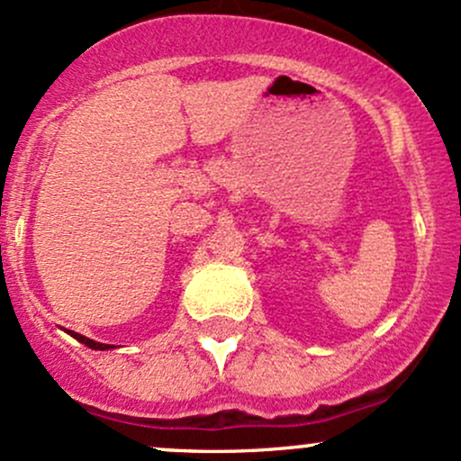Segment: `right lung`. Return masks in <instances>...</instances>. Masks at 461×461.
<instances>
[{"label": "right lung", "instance_id": "add662e5", "mask_svg": "<svg viewBox=\"0 0 461 461\" xmlns=\"http://www.w3.org/2000/svg\"><path fill=\"white\" fill-rule=\"evenodd\" d=\"M67 333H71V336L76 338V340L82 342V345H86L88 348H95V351H105V348H114V345H104V342H95V340H91V338L82 336V333H76V331H67Z\"/></svg>", "mask_w": 461, "mask_h": 461}]
</instances>
